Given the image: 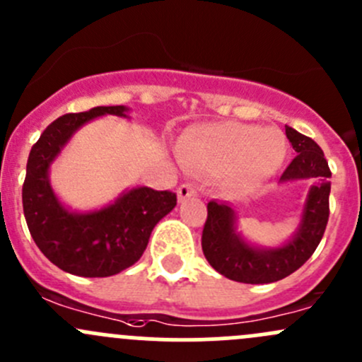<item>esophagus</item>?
I'll use <instances>...</instances> for the list:
<instances>
[{
  "label": "esophagus",
  "instance_id": "1",
  "mask_svg": "<svg viewBox=\"0 0 362 362\" xmlns=\"http://www.w3.org/2000/svg\"><path fill=\"white\" fill-rule=\"evenodd\" d=\"M177 194H178V202L184 203L185 199H189V198H192V196H196V189L192 187L191 184H184V185H180V187H178Z\"/></svg>",
  "mask_w": 362,
  "mask_h": 362
}]
</instances>
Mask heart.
<instances>
[{"label":"heart","mask_w":362,"mask_h":362,"mask_svg":"<svg viewBox=\"0 0 362 362\" xmlns=\"http://www.w3.org/2000/svg\"><path fill=\"white\" fill-rule=\"evenodd\" d=\"M178 156L192 171L221 173L226 169V184L235 191H247L280 170L287 156V138L275 127L222 122L189 129L178 144Z\"/></svg>","instance_id":"obj_1"}]
</instances>
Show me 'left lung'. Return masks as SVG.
Listing matches in <instances>:
<instances>
[{
    "mask_svg": "<svg viewBox=\"0 0 362 362\" xmlns=\"http://www.w3.org/2000/svg\"><path fill=\"white\" fill-rule=\"evenodd\" d=\"M286 134L298 156L284 171L280 182L308 180V194L301 210V221L294 235L280 247H257L238 231V217L229 203H208L202 247L206 261L226 279L243 284H272L301 268L317 249L329 218L331 171L324 152L312 138L286 126Z\"/></svg>",
    "mask_w": 362,
    "mask_h": 362,
    "instance_id": "1",
    "label": "left lung"
}]
</instances>
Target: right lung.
Wrapping results in <instances>:
<instances>
[{"instance_id":"add662e5","label":"right lung","mask_w":362,"mask_h":362,"mask_svg":"<svg viewBox=\"0 0 362 362\" xmlns=\"http://www.w3.org/2000/svg\"><path fill=\"white\" fill-rule=\"evenodd\" d=\"M129 108L96 107L54 120L33 145L23 185L24 217L47 259L78 276H112L133 266L147 249L156 224L177 204V194L133 187L115 202L90 211H73L59 202L49 171L73 134L96 117L127 115Z\"/></svg>"}]
</instances>
